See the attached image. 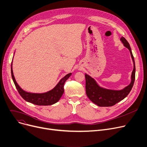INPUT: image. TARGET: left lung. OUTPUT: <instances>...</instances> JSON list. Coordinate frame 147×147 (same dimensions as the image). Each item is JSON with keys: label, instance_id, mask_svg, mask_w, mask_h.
I'll list each match as a JSON object with an SVG mask.
<instances>
[{"label": "left lung", "instance_id": "obj_1", "mask_svg": "<svg viewBox=\"0 0 147 147\" xmlns=\"http://www.w3.org/2000/svg\"><path fill=\"white\" fill-rule=\"evenodd\" d=\"M121 41L124 46L128 49L134 62V69L131 76V82L121 90H112L103 89L99 87L95 80L90 76L85 74L86 78V92L89 99L99 106L109 107L119 102L128 95L134 86L135 79V64L134 58L128 42L124 37H121Z\"/></svg>", "mask_w": 147, "mask_h": 147}]
</instances>
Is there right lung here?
I'll return each mask as SVG.
<instances>
[{
	"instance_id": "add662e5",
	"label": "right lung",
	"mask_w": 147,
	"mask_h": 147,
	"mask_svg": "<svg viewBox=\"0 0 147 147\" xmlns=\"http://www.w3.org/2000/svg\"><path fill=\"white\" fill-rule=\"evenodd\" d=\"M11 74L18 92L25 100L36 105L47 106L53 105L59 100L64 91V84L71 75V73L68 74L64 77L53 90L44 93H31L25 92L16 83L13 76L12 68H11Z\"/></svg>"
}]
</instances>
